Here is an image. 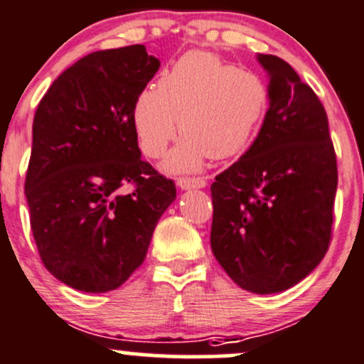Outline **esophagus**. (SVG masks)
I'll use <instances>...</instances> for the list:
<instances>
[{"label": "esophagus", "mask_w": 364, "mask_h": 364, "mask_svg": "<svg viewBox=\"0 0 364 364\" xmlns=\"http://www.w3.org/2000/svg\"><path fill=\"white\" fill-rule=\"evenodd\" d=\"M178 186L181 190H191V188H205L207 181L203 178H179Z\"/></svg>", "instance_id": "34e87169"}]
</instances>
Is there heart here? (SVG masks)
Returning <instances> with one entry per match:
<instances>
[{
    "instance_id": "heart-1",
    "label": "heart",
    "mask_w": 364,
    "mask_h": 364,
    "mask_svg": "<svg viewBox=\"0 0 364 364\" xmlns=\"http://www.w3.org/2000/svg\"><path fill=\"white\" fill-rule=\"evenodd\" d=\"M269 86L259 74L205 51H190L138 95L133 124L150 159L166 154L179 129L185 136L167 155L164 171L193 173L213 155L228 159L252 145L267 110Z\"/></svg>"
}]
</instances>
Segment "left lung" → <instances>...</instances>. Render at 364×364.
<instances>
[{
  "label": "left lung",
  "mask_w": 364,
  "mask_h": 364,
  "mask_svg": "<svg viewBox=\"0 0 364 364\" xmlns=\"http://www.w3.org/2000/svg\"><path fill=\"white\" fill-rule=\"evenodd\" d=\"M271 103L257 138L215 176L210 247L243 290L297 285L328 250L337 159L325 107L285 60L257 55Z\"/></svg>",
  "instance_id": "8db88e82"
}]
</instances>
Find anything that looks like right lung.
I'll return each instance as SVG.
<instances>
[{"label": "right lung", "instance_id": "add662e5", "mask_svg": "<svg viewBox=\"0 0 364 364\" xmlns=\"http://www.w3.org/2000/svg\"><path fill=\"white\" fill-rule=\"evenodd\" d=\"M161 67L143 45L86 55L39 102L26 176L31 228L46 269L90 294L121 287L145 261L176 185L141 161L138 95ZM124 184L134 191L120 193Z\"/></svg>", "mask_w": 364, "mask_h": 364}]
</instances>
